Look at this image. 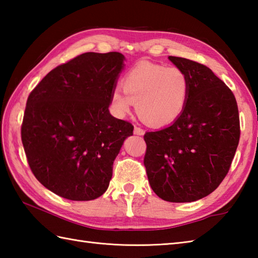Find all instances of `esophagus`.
<instances>
[{"label": "esophagus", "mask_w": 258, "mask_h": 258, "mask_svg": "<svg viewBox=\"0 0 258 258\" xmlns=\"http://www.w3.org/2000/svg\"><path fill=\"white\" fill-rule=\"evenodd\" d=\"M144 133H145V131L143 128L139 127V126H135V127H134V134H136V135H144Z\"/></svg>", "instance_id": "1"}]
</instances>
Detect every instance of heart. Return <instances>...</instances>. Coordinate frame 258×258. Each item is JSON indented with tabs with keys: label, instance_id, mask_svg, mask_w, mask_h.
I'll list each match as a JSON object with an SVG mask.
<instances>
[{
	"label": "heart",
	"instance_id": "heart-1",
	"mask_svg": "<svg viewBox=\"0 0 258 258\" xmlns=\"http://www.w3.org/2000/svg\"><path fill=\"white\" fill-rule=\"evenodd\" d=\"M122 92L112 93V105L119 116L130 112L132 103L144 123L155 127L179 118L189 96V81L182 69L143 62L124 76Z\"/></svg>",
	"mask_w": 258,
	"mask_h": 258
}]
</instances>
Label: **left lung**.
Returning <instances> with one entry per match:
<instances>
[{
  "label": "left lung",
  "instance_id": "8db88e82",
  "mask_svg": "<svg viewBox=\"0 0 258 258\" xmlns=\"http://www.w3.org/2000/svg\"><path fill=\"white\" fill-rule=\"evenodd\" d=\"M187 74L189 96L177 120L146 132L144 165L162 200L187 203L215 190L225 178L239 142V115L233 92L205 65L168 56Z\"/></svg>",
  "mask_w": 258,
  "mask_h": 258
}]
</instances>
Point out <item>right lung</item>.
<instances>
[{
    "label": "right lung",
    "mask_w": 258,
    "mask_h": 258,
    "mask_svg": "<svg viewBox=\"0 0 258 258\" xmlns=\"http://www.w3.org/2000/svg\"><path fill=\"white\" fill-rule=\"evenodd\" d=\"M118 52H87L52 70L26 102L22 143L32 173L71 201L105 193L113 162L133 125L109 114L124 67Z\"/></svg>",
    "instance_id": "1"
}]
</instances>
